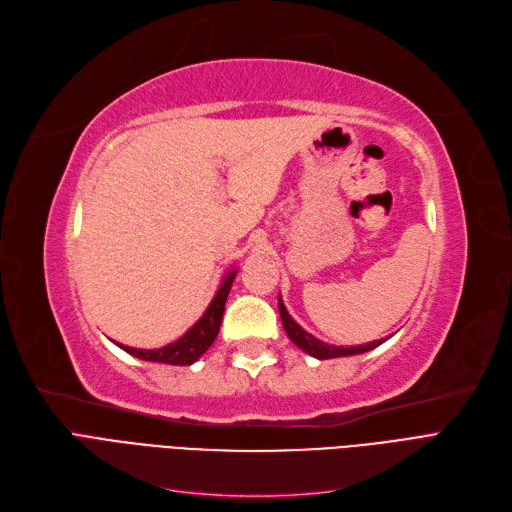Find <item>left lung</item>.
Returning a JSON list of instances; mask_svg holds the SVG:
<instances>
[{
  "mask_svg": "<svg viewBox=\"0 0 512 512\" xmlns=\"http://www.w3.org/2000/svg\"><path fill=\"white\" fill-rule=\"evenodd\" d=\"M279 315H281V324H284V330H286V334L290 337V341H292L296 347H301L303 351H307L309 356L317 358V360H330V358H343V356L364 354V351L375 349L377 345H381L383 341H387V339L370 341V343H366V345H356V347L328 345V343H324V341H320V339H315L313 334H309L307 330H303L301 326H298V324L292 320L288 309H286V305H284V301H281V296H279Z\"/></svg>",
  "mask_w": 512,
  "mask_h": 512,
  "instance_id": "obj_1",
  "label": "left lung"
}]
</instances>
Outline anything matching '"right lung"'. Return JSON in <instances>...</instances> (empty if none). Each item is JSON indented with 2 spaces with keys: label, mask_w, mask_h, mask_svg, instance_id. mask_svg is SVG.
<instances>
[{
  "label": "right lung",
  "mask_w": 512,
  "mask_h": 512,
  "mask_svg": "<svg viewBox=\"0 0 512 512\" xmlns=\"http://www.w3.org/2000/svg\"><path fill=\"white\" fill-rule=\"evenodd\" d=\"M235 275H237L235 269L224 275L222 284L214 296V301L209 303L201 320L188 332H184V337H180L175 343H169V345L158 347V349H135V347L120 345V343H116V345L120 349H125L127 354H131L139 360H148V362H163V364H175V366H188L192 362H197L218 337L222 315H224V305H226L228 292H231Z\"/></svg>",
  "instance_id": "1"
}]
</instances>
